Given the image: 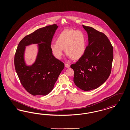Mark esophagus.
<instances>
[{
    "label": "esophagus",
    "mask_w": 130,
    "mask_h": 130,
    "mask_svg": "<svg viewBox=\"0 0 130 130\" xmlns=\"http://www.w3.org/2000/svg\"><path fill=\"white\" fill-rule=\"evenodd\" d=\"M65 67L68 68H69L70 67V65L68 64H65Z\"/></svg>",
    "instance_id": "1"
}]
</instances>
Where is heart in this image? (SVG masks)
Here are the masks:
<instances>
[{
    "instance_id": "heart-1",
    "label": "heart",
    "mask_w": 130,
    "mask_h": 130,
    "mask_svg": "<svg viewBox=\"0 0 130 130\" xmlns=\"http://www.w3.org/2000/svg\"><path fill=\"white\" fill-rule=\"evenodd\" d=\"M86 37L85 34L79 30H65L57 37L56 43L50 45V49L54 57L60 59L63 50L69 58L74 59L80 58L84 54L86 48Z\"/></svg>"
}]
</instances>
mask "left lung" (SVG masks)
I'll list each match as a JSON object with an SVG mask.
<instances>
[{
  "instance_id": "left-lung-1",
  "label": "left lung",
  "mask_w": 130,
  "mask_h": 130,
  "mask_svg": "<svg viewBox=\"0 0 130 130\" xmlns=\"http://www.w3.org/2000/svg\"><path fill=\"white\" fill-rule=\"evenodd\" d=\"M87 32L88 45L83 55L71 65L74 72L73 82L85 91L98 88L110 75L113 48L107 36L94 28L83 25Z\"/></svg>"
}]
</instances>
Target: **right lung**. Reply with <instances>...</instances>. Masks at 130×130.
Instances as JSON below:
<instances>
[{
	"label": "right lung",
	"mask_w": 130,
	"mask_h": 130,
	"mask_svg": "<svg viewBox=\"0 0 130 130\" xmlns=\"http://www.w3.org/2000/svg\"><path fill=\"white\" fill-rule=\"evenodd\" d=\"M58 26H47L36 30L20 41L14 57V65L23 87L33 95H46L53 90L64 64L56 58L51 52V41ZM37 44L36 60L27 66L24 58L26 46Z\"/></svg>",
	"instance_id": "right-lung-1"
}]
</instances>
